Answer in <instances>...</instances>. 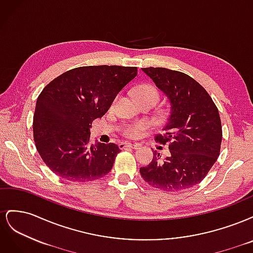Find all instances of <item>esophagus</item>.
Returning <instances> with one entry per match:
<instances>
[{
	"label": "esophagus",
	"instance_id": "1",
	"mask_svg": "<svg viewBox=\"0 0 253 253\" xmlns=\"http://www.w3.org/2000/svg\"><path fill=\"white\" fill-rule=\"evenodd\" d=\"M139 144H132V143H121L120 144V149L125 150V149H138Z\"/></svg>",
	"mask_w": 253,
	"mask_h": 253
}]
</instances>
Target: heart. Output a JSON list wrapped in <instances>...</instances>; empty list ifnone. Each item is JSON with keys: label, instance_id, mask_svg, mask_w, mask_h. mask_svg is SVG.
<instances>
[{"label": "heart", "instance_id": "heart-1", "mask_svg": "<svg viewBox=\"0 0 253 253\" xmlns=\"http://www.w3.org/2000/svg\"><path fill=\"white\" fill-rule=\"evenodd\" d=\"M135 95L137 99H142V98H153L155 99L156 102L159 99V93L158 90L154 87L150 85V84H142L139 85L135 90ZM143 129V126L141 125H128L124 127L122 129V133L127 138H137Z\"/></svg>", "mask_w": 253, "mask_h": 253}]
</instances>
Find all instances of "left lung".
<instances>
[{
    "mask_svg": "<svg viewBox=\"0 0 253 253\" xmlns=\"http://www.w3.org/2000/svg\"><path fill=\"white\" fill-rule=\"evenodd\" d=\"M142 71L163 90L171 103V114L164 134L156 142L169 145L165 159L155 151L152 162L140 168L150 186L167 192L186 190L200 183L219 156L221 122L212 98L189 75L164 67Z\"/></svg>",
    "mask_w": 253,
    "mask_h": 253,
    "instance_id": "obj_1",
    "label": "left lung"
}]
</instances>
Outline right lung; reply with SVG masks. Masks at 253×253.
I'll use <instances>...</instances> for the list:
<instances>
[{"mask_svg": "<svg viewBox=\"0 0 253 253\" xmlns=\"http://www.w3.org/2000/svg\"><path fill=\"white\" fill-rule=\"evenodd\" d=\"M137 76V67L81 66L43 88L34 114L37 151L61 178L93 181L108 174L120 149L91 143V122L109 111L115 97Z\"/></svg>", "mask_w": 253, "mask_h": 253, "instance_id": "add662e5", "label": "right lung"}]
</instances>
